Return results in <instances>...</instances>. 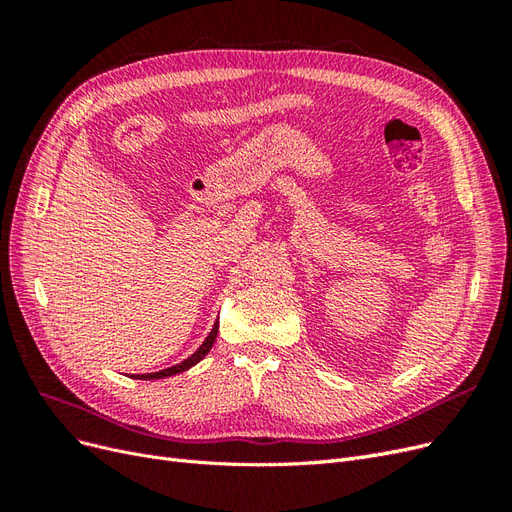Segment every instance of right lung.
<instances>
[{
  "mask_svg": "<svg viewBox=\"0 0 512 512\" xmlns=\"http://www.w3.org/2000/svg\"><path fill=\"white\" fill-rule=\"evenodd\" d=\"M215 337H218V322L213 324V329H211V333L207 335V339L203 342V346H200L192 356H188V359L185 361H181L179 365H173V367H168V369H160V371H153V374H138L136 378L138 380H160V378H168V376H175V374H181V371H185V369H190L192 365H196L200 359H205V354L211 350V346H213V342H215Z\"/></svg>",
  "mask_w": 512,
  "mask_h": 512,
  "instance_id": "1",
  "label": "right lung"
}]
</instances>
